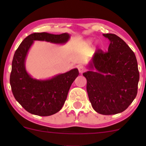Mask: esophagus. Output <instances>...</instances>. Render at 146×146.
<instances>
[{"label":"esophagus","instance_id":"obj_1","mask_svg":"<svg viewBox=\"0 0 146 146\" xmlns=\"http://www.w3.org/2000/svg\"><path fill=\"white\" fill-rule=\"evenodd\" d=\"M78 68L79 70V72H80V73H84V71H86V68L84 67V66H82V65H79L78 66Z\"/></svg>","mask_w":146,"mask_h":146}]
</instances>
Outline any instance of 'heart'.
Masks as SVG:
<instances>
[{"mask_svg":"<svg viewBox=\"0 0 146 146\" xmlns=\"http://www.w3.org/2000/svg\"><path fill=\"white\" fill-rule=\"evenodd\" d=\"M88 44H90V43H92V40H89L88 41Z\"/></svg>","mask_w":146,"mask_h":146,"instance_id":"1","label":"heart"}]
</instances>
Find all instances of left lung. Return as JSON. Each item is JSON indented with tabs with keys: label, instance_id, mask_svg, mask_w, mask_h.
Here are the masks:
<instances>
[{
	"label": "left lung",
	"instance_id": "obj_1",
	"mask_svg": "<svg viewBox=\"0 0 146 146\" xmlns=\"http://www.w3.org/2000/svg\"><path fill=\"white\" fill-rule=\"evenodd\" d=\"M103 36L110 40L107 52L98 49L89 68L84 73L92 106L102 115L124 111L136 98L139 72L134 52L121 38L113 33Z\"/></svg>",
	"mask_w": 146,
	"mask_h": 146
}]
</instances>
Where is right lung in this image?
I'll return each instance as SVG.
<instances>
[{
    "label": "right lung",
    "mask_w": 146,
    "mask_h": 146,
    "mask_svg": "<svg viewBox=\"0 0 146 146\" xmlns=\"http://www.w3.org/2000/svg\"><path fill=\"white\" fill-rule=\"evenodd\" d=\"M70 38L67 33L60 35L33 33L25 38L14 53L10 74V85L15 99L33 115L50 116L58 113L66 101L72 83L78 76V68L51 79L39 80L31 78L25 68V59L33 41L64 44Z\"/></svg>",
    "instance_id": "obj_1"
}]
</instances>
